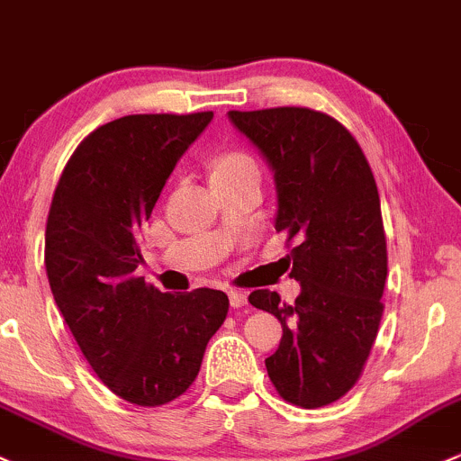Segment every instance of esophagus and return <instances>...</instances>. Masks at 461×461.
<instances>
[{"instance_id": "esophagus-1", "label": "esophagus", "mask_w": 461, "mask_h": 461, "mask_svg": "<svg viewBox=\"0 0 461 461\" xmlns=\"http://www.w3.org/2000/svg\"><path fill=\"white\" fill-rule=\"evenodd\" d=\"M227 295H230V304L234 306V308H242V306L247 304V293L239 291V288H231V291L227 293Z\"/></svg>"}]
</instances>
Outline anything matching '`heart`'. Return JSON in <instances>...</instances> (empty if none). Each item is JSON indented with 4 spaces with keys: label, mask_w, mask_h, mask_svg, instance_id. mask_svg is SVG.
<instances>
[{
    "label": "heart",
    "mask_w": 461,
    "mask_h": 461,
    "mask_svg": "<svg viewBox=\"0 0 461 461\" xmlns=\"http://www.w3.org/2000/svg\"><path fill=\"white\" fill-rule=\"evenodd\" d=\"M242 170H258L256 159L251 155L242 153V150H230V153L221 155L214 164V175H231V173H242Z\"/></svg>",
    "instance_id": "b5f03b06"
}]
</instances>
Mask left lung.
Segmentation results:
<instances>
[{"mask_svg":"<svg viewBox=\"0 0 461 461\" xmlns=\"http://www.w3.org/2000/svg\"><path fill=\"white\" fill-rule=\"evenodd\" d=\"M265 155L277 190L276 230L297 240L288 260L302 293L293 304L254 291L249 304L282 323L267 358L286 402L317 409L346 396L376 341L387 280L381 199L358 141L335 118L308 107L230 111Z\"/></svg>","mask_w":461,"mask_h":461,"instance_id":"1","label":"left lung"}]
</instances>
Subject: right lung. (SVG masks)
<instances>
[{
  "label": "right lung",
  "mask_w": 461,
  "mask_h": 461,
  "mask_svg": "<svg viewBox=\"0 0 461 461\" xmlns=\"http://www.w3.org/2000/svg\"><path fill=\"white\" fill-rule=\"evenodd\" d=\"M214 118L124 115L98 126L65 164L45 225V271L91 370L115 396L159 407L194 383L230 311L214 288L161 293L135 276L138 236L179 157Z\"/></svg>",
  "instance_id": "add662e5"
}]
</instances>
